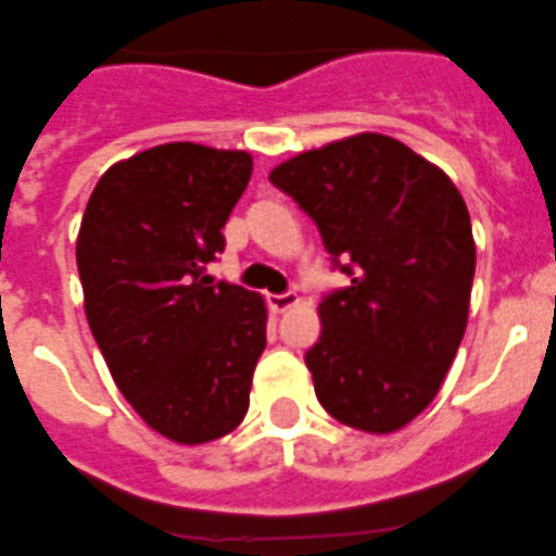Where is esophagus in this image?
I'll use <instances>...</instances> for the list:
<instances>
[{"instance_id": "esophagus-1", "label": "esophagus", "mask_w": 556, "mask_h": 556, "mask_svg": "<svg viewBox=\"0 0 556 556\" xmlns=\"http://www.w3.org/2000/svg\"><path fill=\"white\" fill-rule=\"evenodd\" d=\"M296 303H300V296L291 294V291H288V294H270L268 296L270 312H277V315H282V312H288V308H294Z\"/></svg>"}]
</instances>
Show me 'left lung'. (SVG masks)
Instances as JSON below:
<instances>
[{"label": "left lung", "mask_w": 556, "mask_h": 556, "mask_svg": "<svg viewBox=\"0 0 556 556\" xmlns=\"http://www.w3.org/2000/svg\"><path fill=\"white\" fill-rule=\"evenodd\" d=\"M270 184L312 215L353 282L317 306L306 353L329 417L393 434L438 396L466 332L476 239L443 168L384 134L291 156Z\"/></svg>", "instance_id": "1"}]
</instances>
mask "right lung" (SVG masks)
<instances>
[{
    "label": "right lung",
    "mask_w": 556,
    "mask_h": 556,
    "mask_svg": "<svg viewBox=\"0 0 556 556\" xmlns=\"http://www.w3.org/2000/svg\"><path fill=\"white\" fill-rule=\"evenodd\" d=\"M250 175L248 151L168 142L110 165L80 218L92 338L130 408L180 446L239 426L265 350V300L203 277Z\"/></svg>",
    "instance_id": "obj_1"
}]
</instances>
